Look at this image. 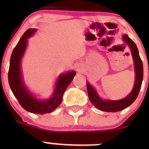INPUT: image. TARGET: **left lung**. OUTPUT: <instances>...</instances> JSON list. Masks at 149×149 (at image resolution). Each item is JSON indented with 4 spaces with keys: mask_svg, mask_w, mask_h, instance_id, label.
Masks as SVG:
<instances>
[{
    "mask_svg": "<svg viewBox=\"0 0 149 149\" xmlns=\"http://www.w3.org/2000/svg\"><path fill=\"white\" fill-rule=\"evenodd\" d=\"M123 39L125 42L127 44V45L130 47L133 61H134L136 80H135L134 87L131 92L125 98L120 100H117V101L103 100L98 95L95 88L91 86L88 81H86L87 91H88V96L90 101L97 109L104 112H119L130 106L137 98L140 89H141V84H142L143 77V67L142 61L140 58L137 46L136 43L127 34H124L123 36Z\"/></svg>",
    "mask_w": 149,
    "mask_h": 149,
    "instance_id": "1",
    "label": "left lung"
}]
</instances>
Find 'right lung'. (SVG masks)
<instances>
[{"label":"right lung","mask_w":149,"mask_h":149,"mask_svg":"<svg viewBox=\"0 0 149 149\" xmlns=\"http://www.w3.org/2000/svg\"><path fill=\"white\" fill-rule=\"evenodd\" d=\"M36 29L26 30L13 49L10 60L8 83L13 95L25 110L31 113L42 115L52 112L59 106L62 102L63 95L74 78L76 72L70 71L60 75L55 91L48 100H40L34 97L22 80L21 61L27 45V39L36 32Z\"/></svg>","instance_id":"obj_1"}]
</instances>
